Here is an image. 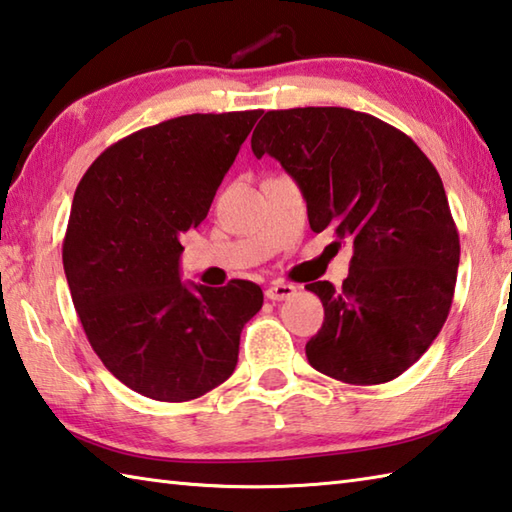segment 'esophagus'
Here are the masks:
<instances>
[{
    "label": "esophagus",
    "mask_w": 512,
    "mask_h": 512,
    "mask_svg": "<svg viewBox=\"0 0 512 512\" xmlns=\"http://www.w3.org/2000/svg\"><path fill=\"white\" fill-rule=\"evenodd\" d=\"M295 293H297V288L293 284H286V282H273L266 288V297L273 302L288 300V297H293Z\"/></svg>",
    "instance_id": "1"
}]
</instances>
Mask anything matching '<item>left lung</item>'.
<instances>
[{
  "instance_id": "1",
  "label": "left lung",
  "mask_w": 512,
  "mask_h": 512,
  "mask_svg": "<svg viewBox=\"0 0 512 512\" xmlns=\"http://www.w3.org/2000/svg\"><path fill=\"white\" fill-rule=\"evenodd\" d=\"M250 147L300 185L313 232L353 246L342 288L306 284L324 306L311 367L349 385L398 378L439 336L457 284L459 232L436 167L401 129L345 107L266 111Z\"/></svg>"
}]
</instances>
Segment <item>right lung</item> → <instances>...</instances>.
<instances>
[{"label": "right lung", "instance_id": "right-lung-1", "mask_svg": "<svg viewBox=\"0 0 512 512\" xmlns=\"http://www.w3.org/2000/svg\"><path fill=\"white\" fill-rule=\"evenodd\" d=\"M262 109L190 114L109 145L82 176L62 244L73 306L120 383L185 403L230 378L255 282L183 284L181 235L206 219Z\"/></svg>", "mask_w": 512, "mask_h": 512}]
</instances>
